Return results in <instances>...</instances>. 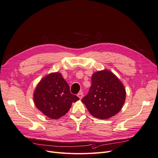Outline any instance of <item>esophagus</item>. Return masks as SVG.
<instances>
[{
	"label": "esophagus",
	"instance_id": "esophagus-1",
	"mask_svg": "<svg viewBox=\"0 0 158 158\" xmlns=\"http://www.w3.org/2000/svg\"><path fill=\"white\" fill-rule=\"evenodd\" d=\"M77 97H78L80 99H81L82 97H83V93H82V92L79 93V94H77Z\"/></svg>",
	"mask_w": 158,
	"mask_h": 158
}]
</instances>
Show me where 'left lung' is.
I'll return each mask as SVG.
<instances>
[{"mask_svg":"<svg viewBox=\"0 0 158 158\" xmlns=\"http://www.w3.org/2000/svg\"><path fill=\"white\" fill-rule=\"evenodd\" d=\"M126 97L125 87L120 79L111 71L102 70L92 74V86L82 102L94 117L107 119L121 110Z\"/></svg>","mask_w":158,"mask_h":158,"instance_id":"1","label":"left lung"}]
</instances>
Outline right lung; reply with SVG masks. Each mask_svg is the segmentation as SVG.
Instances as JSON below:
<instances>
[{"instance_id": "right-lung-1", "label": "right lung", "mask_w": 158, "mask_h": 158, "mask_svg": "<svg viewBox=\"0 0 158 158\" xmlns=\"http://www.w3.org/2000/svg\"><path fill=\"white\" fill-rule=\"evenodd\" d=\"M33 99L37 108L52 119L62 117L69 111L72 102L79 100L70 93L69 84L60 72L49 73L40 80Z\"/></svg>"}]
</instances>
